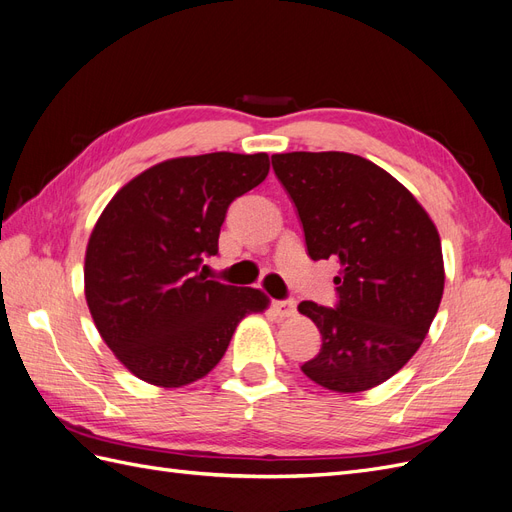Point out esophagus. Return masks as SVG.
I'll return each mask as SVG.
<instances>
[{
	"label": "esophagus",
	"mask_w": 512,
	"mask_h": 512,
	"mask_svg": "<svg viewBox=\"0 0 512 512\" xmlns=\"http://www.w3.org/2000/svg\"><path fill=\"white\" fill-rule=\"evenodd\" d=\"M273 309H275V314L280 316V318H290V316H294V312H297V301H292V299L275 301Z\"/></svg>",
	"instance_id": "obj_1"
}]
</instances>
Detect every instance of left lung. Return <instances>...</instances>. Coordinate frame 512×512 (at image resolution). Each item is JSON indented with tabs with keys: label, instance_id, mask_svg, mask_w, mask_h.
<instances>
[{
	"label": "left lung",
	"instance_id": "8db88e82",
	"mask_svg": "<svg viewBox=\"0 0 512 512\" xmlns=\"http://www.w3.org/2000/svg\"><path fill=\"white\" fill-rule=\"evenodd\" d=\"M312 260H335L337 305L299 303L322 348L301 369L324 389L361 393L421 348L444 292L442 243L418 200L384 168L344 151L271 156Z\"/></svg>",
	"mask_w": 512,
	"mask_h": 512
}]
</instances>
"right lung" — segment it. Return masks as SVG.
<instances>
[{"label": "right lung", "mask_w": 512, "mask_h": 512, "mask_svg": "<svg viewBox=\"0 0 512 512\" xmlns=\"http://www.w3.org/2000/svg\"><path fill=\"white\" fill-rule=\"evenodd\" d=\"M269 175L267 153L215 151L147 168L111 198L85 252V299L104 344L136 378L179 389L220 363L267 294L200 273L235 198Z\"/></svg>", "instance_id": "1"}]
</instances>
